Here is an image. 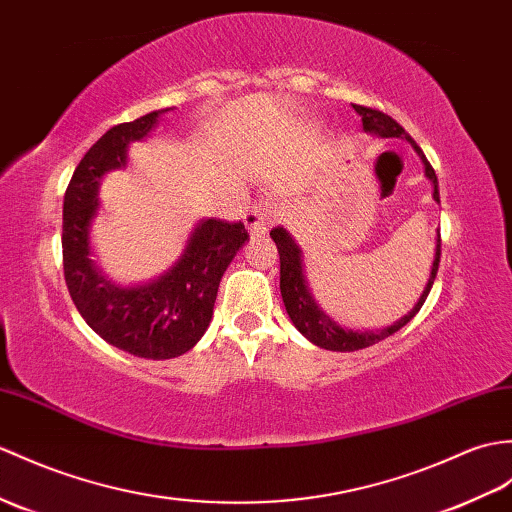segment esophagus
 <instances>
[{
	"label": "esophagus",
	"mask_w": 512,
	"mask_h": 512,
	"mask_svg": "<svg viewBox=\"0 0 512 512\" xmlns=\"http://www.w3.org/2000/svg\"><path fill=\"white\" fill-rule=\"evenodd\" d=\"M275 222H277V207L268 200L259 202V205L253 207V211L246 216V227L253 235L266 233Z\"/></svg>",
	"instance_id": "34e87169"
}]
</instances>
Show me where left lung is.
Wrapping results in <instances>:
<instances>
[{"label": "left lung", "mask_w": 512, "mask_h": 512, "mask_svg": "<svg viewBox=\"0 0 512 512\" xmlns=\"http://www.w3.org/2000/svg\"><path fill=\"white\" fill-rule=\"evenodd\" d=\"M353 109H355V113L362 117L364 133L382 137V139L399 137V139L410 141V146L414 148V152H417L419 159L423 161V170H425L427 181L432 183V198L436 202H441V196H438L436 172H434L432 165L427 163L423 150L417 144H414V139L406 133V130H403L395 120H392L390 115H386L382 111L366 109V106H360V104H353ZM270 237L275 240L277 251H279V259H281V283H279V288H281V299H283V305H285V312H288L294 327L299 329L307 340L316 344V347L327 349V351H360V349H366V347H373V344H377L379 340L397 334L401 327H406L410 320L417 316V312L421 310L425 299H427V294H430L432 283H434L436 272H438V261H441V231H438L436 233L434 261H432V268H430V277H427L425 288L417 299V303H414L412 310L403 318L395 320V323L388 325V327L362 329L360 331V329L342 327L329 314H325L323 307L316 303L314 294L310 290V283H307V277H305L303 251H301V246L296 244L294 237L290 235V231L283 229V227H275L270 231Z\"/></svg>", "instance_id": "left-lung-1"}]
</instances>
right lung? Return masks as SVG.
I'll return each mask as SVG.
<instances>
[{"label":"right lung","mask_w":512,"mask_h":512,"mask_svg":"<svg viewBox=\"0 0 512 512\" xmlns=\"http://www.w3.org/2000/svg\"><path fill=\"white\" fill-rule=\"evenodd\" d=\"M172 109L117 124L95 141L71 176L63 200L67 290L87 325L113 347L146 360H170L196 347L213 316L220 279L248 242L242 222L202 218L174 264L144 283H115L95 264L91 227L104 176L128 165V148L150 137Z\"/></svg>","instance_id":"add662e5"}]
</instances>
